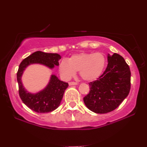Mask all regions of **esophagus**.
<instances>
[{
  "instance_id": "1",
  "label": "esophagus",
  "mask_w": 147,
  "mask_h": 147,
  "mask_svg": "<svg viewBox=\"0 0 147 147\" xmlns=\"http://www.w3.org/2000/svg\"><path fill=\"white\" fill-rule=\"evenodd\" d=\"M77 84H78L77 82H70L69 83V86H74V85H77Z\"/></svg>"
}]
</instances>
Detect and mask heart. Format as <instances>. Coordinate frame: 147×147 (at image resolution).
Returning <instances> with one entry per match:
<instances>
[{
	"label": "heart",
	"instance_id": "heart-1",
	"mask_svg": "<svg viewBox=\"0 0 147 147\" xmlns=\"http://www.w3.org/2000/svg\"><path fill=\"white\" fill-rule=\"evenodd\" d=\"M106 59L101 53H81L72 55L67 61L63 59L59 64L61 77L69 80L80 71V75L86 81L91 82L101 76L105 67Z\"/></svg>",
	"mask_w": 147,
	"mask_h": 147
}]
</instances>
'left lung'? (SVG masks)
Returning a JSON list of instances; mask_svg holds the SVG:
<instances>
[{
    "instance_id": "left-lung-1",
    "label": "left lung",
    "mask_w": 147,
    "mask_h": 147,
    "mask_svg": "<svg viewBox=\"0 0 147 147\" xmlns=\"http://www.w3.org/2000/svg\"><path fill=\"white\" fill-rule=\"evenodd\" d=\"M108 66L96 80L89 83L90 92L84 98L88 109L98 114L113 111L127 97L130 90V70L119 54L108 56Z\"/></svg>"
}]
</instances>
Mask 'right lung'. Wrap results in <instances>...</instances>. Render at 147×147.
<instances>
[{
    "label": "right lung",
    "instance_id": "add662e5",
    "mask_svg": "<svg viewBox=\"0 0 147 147\" xmlns=\"http://www.w3.org/2000/svg\"><path fill=\"white\" fill-rule=\"evenodd\" d=\"M60 59L61 56L57 53L38 51L28 56L20 63L17 74L19 96L22 102L33 111L38 113H47L55 110L59 106L64 92L69 85L52 75L49 84L43 90L35 94L29 93L25 90L21 80L23 70L31 63H41L53 68L54 65H59L58 61Z\"/></svg>",
    "mask_w": 147,
    "mask_h": 147
}]
</instances>
